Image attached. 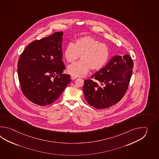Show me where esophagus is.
Instances as JSON below:
<instances>
[{"label": "esophagus", "instance_id": "esophagus-1", "mask_svg": "<svg viewBox=\"0 0 159 159\" xmlns=\"http://www.w3.org/2000/svg\"><path fill=\"white\" fill-rule=\"evenodd\" d=\"M71 78L72 80H75V79H76V78H77V77H75V75H71Z\"/></svg>", "mask_w": 159, "mask_h": 159}]
</instances>
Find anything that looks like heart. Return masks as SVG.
Segmentation results:
<instances>
[{"instance_id": "obj_1", "label": "heart", "mask_w": 159, "mask_h": 159, "mask_svg": "<svg viewBox=\"0 0 159 159\" xmlns=\"http://www.w3.org/2000/svg\"><path fill=\"white\" fill-rule=\"evenodd\" d=\"M80 56V61L69 65L67 71L75 77H82L90 69L98 71L105 66L110 57V50L105 44L94 37L86 36L80 37L75 43H69L64 51L65 59L72 62Z\"/></svg>"}]
</instances>
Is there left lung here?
Listing matches in <instances>:
<instances>
[{"mask_svg": "<svg viewBox=\"0 0 159 159\" xmlns=\"http://www.w3.org/2000/svg\"><path fill=\"white\" fill-rule=\"evenodd\" d=\"M133 66L129 54L115 56L105 67L91 76V79L84 80L83 91L88 103L103 109L120 101L128 89Z\"/></svg>", "mask_w": 159, "mask_h": 159, "instance_id": "1", "label": "left lung"}]
</instances>
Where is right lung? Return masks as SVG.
Masks as SVG:
<instances>
[{
  "label": "right lung",
  "instance_id": "obj_1",
  "mask_svg": "<svg viewBox=\"0 0 159 159\" xmlns=\"http://www.w3.org/2000/svg\"><path fill=\"white\" fill-rule=\"evenodd\" d=\"M63 32L30 43L20 54L17 73L25 97L34 104L49 105L56 101L71 81L70 75L62 74Z\"/></svg>",
  "mask_w": 159,
  "mask_h": 159
}]
</instances>
